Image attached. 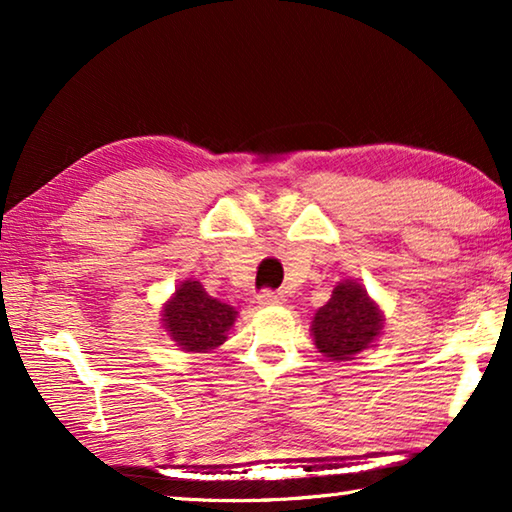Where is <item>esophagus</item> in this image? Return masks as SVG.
I'll return each mask as SVG.
<instances>
[{
    "mask_svg": "<svg viewBox=\"0 0 512 512\" xmlns=\"http://www.w3.org/2000/svg\"><path fill=\"white\" fill-rule=\"evenodd\" d=\"M284 300V296L280 291H273V289H262L259 291V296H257V302L262 307H271V305H280V302Z\"/></svg>",
    "mask_w": 512,
    "mask_h": 512,
    "instance_id": "34e87169",
    "label": "esophagus"
}]
</instances>
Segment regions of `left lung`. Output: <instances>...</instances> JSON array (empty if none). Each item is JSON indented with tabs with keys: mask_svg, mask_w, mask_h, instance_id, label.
<instances>
[{
	"mask_svg": "<svg viewBox=\"0 0 512 512\" xmlns=\"http://www.w3.org/2000/svg\"><path fill=\"white\" fill-rule=\"evenodd\" d=\"M316 348L332 361H348L375 341L381 314L357 282H341L311 323Z\"/></svg>",
	"mask_w": 512,
	"mask_h": 512,
	"instance_id": "left-lung-1",
	"label": "left lung"
}]
</instances>
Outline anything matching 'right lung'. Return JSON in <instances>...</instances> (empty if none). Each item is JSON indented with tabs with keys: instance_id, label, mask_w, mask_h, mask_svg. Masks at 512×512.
Masks as SVG:
<instances>
[{
	"instance_id": "right-lung-1",
	"label": "right lung",
	"mask_w": 512,
	"mask_h": 512,
	"mask_svg": "<svg viewBox=\"0 0 512 512\" xmlns=\"http://www.w3.org/2000/svg\"><path fill=\"white\" fill-rule=\"evenodd\" d=\"M235 318L237 311L207 296L201 282L187 280L167 302L162 320L180 348L187 352H207L225 341V332L235 323Z\"/></svg>"
}]
</instances>
